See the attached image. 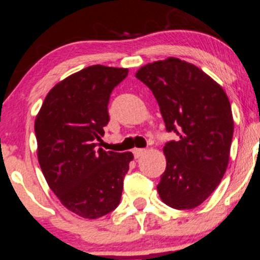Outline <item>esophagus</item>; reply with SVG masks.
I'll return each mask as SVG.
<instances>
[{"instance_id":"obj_1","label":"esophagus","mask_w":260,"mask_h":260,"mask_svg":"<svg viewBox=\"0 0 260 260\" xmlns=\"http://www.w3.org/2000/svg\"><path fill=\"white\" fill-rule=\"evenodd\" d=\"M145 153H146V149H143V148H135V149H133V154H135L136 158H140V157L143 156Z\"/></svg>"}]
</instances>
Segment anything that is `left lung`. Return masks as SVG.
Masks as SVG:
<instances>
[{"mask_svg":"<svg viewBox=\"0 0 260 260\" xmlns=\"http://www.w3.org/2000/svg\"><path fill=\"white\" fill-rule=\"evenodd\" d=\"M136 78L153 93L166 129L180 137L164 147L159 198L179 210L196 208L214 192L229 164L234 133L229 98L203 70L177 57L147 64Z\"/></svg>","mask_w":260,"mask_h":260,"instance_id":"obj_1","label":"left lung"}]
</instances>
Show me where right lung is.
<instances>
[{
  "label": "right lung",
  "mask_w": 260,
  "mask_h": 260,
  "mask_svg": "<svg viewBox=\"0 0 260 260\" xmlns=\"http://www.w3.org/2000/svg\"><path fill=\"white\" fill-rule=\"evenodd\" d=\"M128 69L91 65L57 83L35 119L41 171L60 203L84 219L119 205L132 152L95 147L109 122L111 93Z\"/></svg>",
  "instance_id": "right-lung-1"
}]
</instances>
